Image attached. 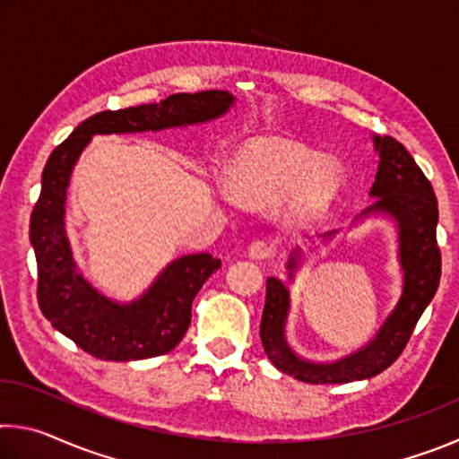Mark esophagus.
Instances as JSON below:
<instances>
[{"mask_svg":"<svg viewBox=\"0 0 459 459\" xmlns=\"http://www.w3.org/2000/svg\"><path fill=\"white\" fill-rule=\"evenodd\" d=\"M248 255H251L253 259H267L273 255V245L265 238H257L248 245Z\"/></svg>","mask_w":459,"mask_h":459,"instance_id":"obj_1","label":"esophagus"}]
</instances>
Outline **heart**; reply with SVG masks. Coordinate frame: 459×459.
<instances>
[{"mask_svg":"<svg viewBox=\"0 0 459 459\" xmlns=\"http://www.w3.org/2000/svg\"><path fill=\"white\" fill-rule=\"evenodd\" d=\"M317 157L291 139L253 137L230 155L227 184L247 204H267L283 194L287 219L304 221L328 206L342 188L338 161Z\"/></svg>","mask_w":459,"mask_h":459,"instance_id":"b5f03b06","label":"heart"}]
</instances>
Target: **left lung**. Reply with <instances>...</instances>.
Returning a JSON list of instances; mask_svg holds the SVG:
<instances>
[{
	"label": "left lung",
	"mask_w": 459,
	"mask_h": 459,
	"mask_svg": "<svg viewBox=\"0 0 459 459\" xmlns=\"http://www.w3.org/2000/svg\"><path fill=\"white\" fill-rule=\"evenodd\" d=\"M378 172L370 188L375 204L356 219L370 214H388L399 227V261L403 267V293L399 304L380 325L367 346L336 362H312L291 351L285 340V322L290 314V291L277 277L267 279L265 309L261 317V342L267 359L275 367L309 385L352 383L377 377L399 359L413 333L419 317L437 291L441 277V253L437 247V198L421 168L415 164L405 145L394 137L375 135ZM333 232H325L332 237ZM299 251L290 255V279L298 269Z\"/></svg>",
	"instance_id": "8db88e82"
}]
</instances>
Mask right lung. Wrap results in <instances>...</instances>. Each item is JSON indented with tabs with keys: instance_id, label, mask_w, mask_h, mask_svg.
<instances>
[{
	"instance_id": "1",
	"label": "right lung",
	"mask_w": 459,
	"mask_h": 459,
	"mask_svg": "<svg viewBox=\"0 0 459 459\" xmlns=\"http://www.w3.org/2000/svg\"><path fill=\"white\" fill-rule=\"evenodd\" d=\"M235 103L229 91L178 92L153 105L100 111L82 121L50 153L32 219L30 243L38 263V306L54 328L100 360H142L172 351L192 320V301L221 267L211 253L176 259L142 298L119 304L97 291L76 267L65 229L73 168L97 134H139L221 117Z\"/></svg>"
}]
</instances>
